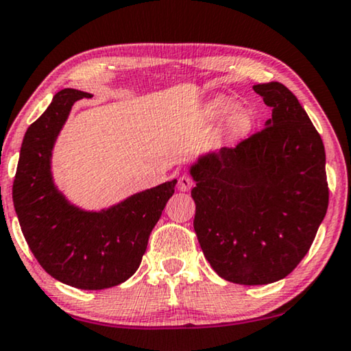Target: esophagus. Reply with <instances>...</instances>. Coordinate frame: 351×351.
<instances>
[{
  "label": "esophagus",
  "mask_w": 351,
  "mask_h": 351,
  "mask_svg": "<svg viewBox=\"0 0 351 351\" xmlns=\"http://www.w3.org/2000/svg\"><path fill=\"white\" fill-rule=\"evenodd\" d=\"M192 186H193V180H192L191 175H181L180 180H178V189L182 191V192L189 191Z\"/></svg>",
  "instance_id": "esophagus-1"
}]
</instances>
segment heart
Returning <instances> with one entry per match:
<instances>
[{"mask_svg": "<svg viewBox=\"0 0 351 351\" xmlns=\"http://www.w3.org/2000/svg\"><path fill=\"white\" fill-rule=\"evenodd\" d=\"M234 108H237V102L233 99L219 96L208 104L206 114L213 121H222V119L228 118L229 114L234 111ZM254 121V113L250 110H239V112H235L228 119V129L234 137H241V135H245L252 129Z\"/></svg>", "mask_w": 351, "mask_h": 351, "instance_id": "obj_1", "label": "heart"}]
</instances>
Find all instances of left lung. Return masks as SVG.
Instances as JSON below:
<instances>
[{
    "mask_svg": "<svg viewBox=\"0 0 351 351\" xmlns=\"http://www.w3.org/2000/svg\"><path fill=\"white\" fill-rule=\"evenodd\" d=\"M273 108L266 128L191 167L195 230L213 269L228 282L265 285L289 276L325 219V146L295 94L254 85Z\"/></svg>",
    "mask_w": 351,
    "mask_h": 351,
    "instance_id": "left-lung-1",
    "label": "left lung"
}]
</instances>
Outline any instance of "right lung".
<instances>
[{"label": "right lung", "mask_w": 351, "mask_h": 351, "mask_svg": "<svg viewBox=\"0 0 351 351\" xmlns=\"http://www.w3.org/2000/svg\"><path fill=\"white\" fill-rule=\"evenodd\" d=\"M83 97L91 94L61 90L26 130L12 200L26 243L47 273L75 289L104 290L137 271L176 180L99 213L71 205L53 184L50 158L72 106Z\"/></svg>", "instance_id": "right-lung-1"}]
</instances>
